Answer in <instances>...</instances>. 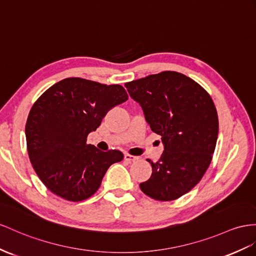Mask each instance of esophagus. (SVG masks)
I'll return each mask as SVG.
<instances>
[{
	"instance_id": "esophagus-1",
	"label": "esophagus",
	"mask_w": 256,
	"mask_h": 256,
	"mask_svg": "<svg viewBox=\"0 0 256 256\" xmlns=\"http://www.w3.org/2000/svg\"><path fill=\"white\" fill-rule=\"evenodd\" d=\"M124 159H126V161L128 162H134L136 160H138V156H130L128 154H124Z\"/></svg>"
}]
</instances>
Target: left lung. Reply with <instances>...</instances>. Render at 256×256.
Listing matches in <instances>:
<instances>
[{"label":"left lung","mask_w":256,"mask_h":256,"mask_svg":"<svg viewBox=\"0 0 256 256\" xmlns=\"http://www.w3.org/2000/svg\"><path fill=\"white\" fill-rule=\"evenodd\" d=\"M152 132L161 136L163 154L142 192L172 201L190 192L204 175L214 154L218 118L212 98L200 85L175 71H163L126 83Z\"/></svg>","instance_id":"obj_1"}]
</instances>
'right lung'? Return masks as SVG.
Wrapping results in <instances>:
<instances>
[{"label": "right lung", "instance_id": "right-lung-1", "mask_svg": "<svg viewBox=\"0 0 256 256\" xmlns=\"http://www.w3.org/2000/svg\"><path fill=\"white\" fill-rule=\"evenodd\" d=\"M128 100L121 85L80 78L57 82L32 106L26 123L29 158L50 190L69 201H82L100 188L119 150L102 152L86 138L110 109Z\"/></svg>", "mask_w": 256, "mask_h": 256}]
</instances>
